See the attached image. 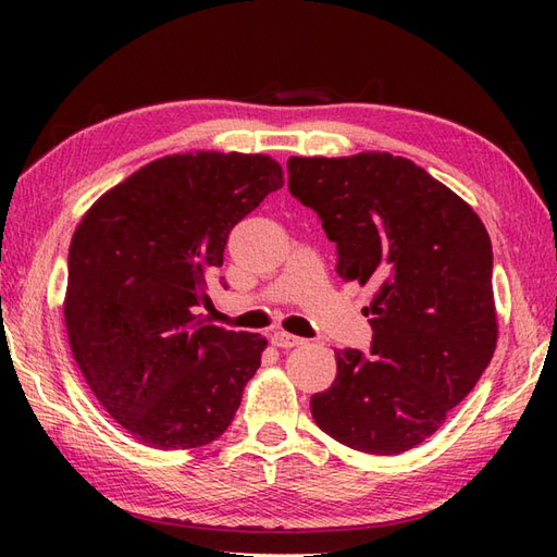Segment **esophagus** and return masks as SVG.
<instances>
[{
    "label": "esophagus",
    "mask_w": 557,
    "mask_h": 557,
    "mask_svg": "<svg viewBox=\"0 0 557 557\" xmlns=\"http://www.w3.org/2000/svg\"><path fill=\"white\" fill-rule=\"evenodd\" d=\"M270 339H272V345H275V347H282V349L299 347V345H304V342H306V339H301V337H297V335H289V333H285V330H275V333L270 335Z\"/></svg>",
    "instance_id": "34e87169"
}]
</instances>
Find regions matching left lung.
Returning <instances> with one entry per match:
<instances>
[{
  "label": "left lung",
  "instance_id": "left-lung-1",
  "mask_svg": "<svg viewBox=\"0 0 557 557\" xmlns=\"http://www.w3.org/2000/svg\"><path fill=\"white\" fill-rule=\"evenodd\" d=\"M289 194L337 244V275L371 282V357L337 349L333 387L311 397L318 429L369 455L433 435L493 359V246L447 186L389 152L289 158Z\"/></svg>",
  "mask_w": 557,
  "mask_h": 557
}]
</instances>
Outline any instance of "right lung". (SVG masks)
<instances>
[{"instance_id": "add662e5", "label": "right lung", "mask_w": 557, "mask_h": 557, "mask_svg": "<svg viewBox=\"0 0 557 557\" xmlns=\"http://www.w3.org/2000/svg\"><path fill=\"white\" fill-rule=\"evenodd\" d=\"M282 184L268 156H168L110 188L76 227L69 345L92 395L144 445H208L239 409L268 342L196 311L234 224Z\"/></svg>"}]
</instances>
